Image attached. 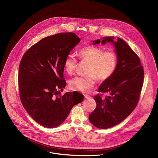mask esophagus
Instances as JSON below:
<instances>
[{"label": "esophagus", "mask_w": 158, "mask_h": 158, "mask_svg": "<svg viewBox=\"0 0 158 158\" xmlns=\"http://www.w3.org/2000/svg\"><path fill=\"white\" fill-rule=\"evenodd\" d=\"M84 96H85V98L86 99H89L90 98V96L89 95H84Z\"/></svg>", "instance_id": "esophagus-1"}]
</instances>
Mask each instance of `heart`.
<instances>
[{"instance_id":"heart-1","label":"heart","mask_w":158,"mask_h":158,"mask_svg":"<svg viewBox=\"0 0 158 158\" xmlns=\"http://www.w3.org/2000/svg\"><path fill=\"white\" fill-rule=\"evenodd\" d=\"M78 55L82 61L89 63L87 68L88 75L77 77L71 80L69 86L72 90L89 92L94 87L96 79L105 81L110 78L117 66V56L112 51L103 52V50L95 46H87L78 52ZM77 60L73 55H69L65 59L64 69L71 74L75 70Z\"/></svg>"}]
</instances>
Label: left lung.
Listing matches in <instances>:
<instances>
[{
    "mask_svg": "<svg viewBox=\"0 0 158 158\" xmlns=\"http://www.w3.org/2000/svg\"><path fill=\"white\" fill-rule=\"evenodd\" d=\"M107 36L93 41V44L110 43L115 47L117 66L113 75L105 80L94 96L97 106L90 114V123L100 129L111 128L124 120L135 109L143 83L144 71L138 56L123 40Z\"/></svg>",
    "mask_w": 158,
    "mask_h": 158,
    "instance_id": "1",
    "label": "left lung"
}]
</instances>
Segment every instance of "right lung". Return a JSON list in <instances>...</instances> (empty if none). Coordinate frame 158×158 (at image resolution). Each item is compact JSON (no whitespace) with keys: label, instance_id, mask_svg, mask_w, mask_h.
<instances>
[{"label":"right lung","instance_id":"obj_1","mask_svg":"<svg viewBox=\"0 0 158 158\" xmlns=\"http://www.w3.org/2000/svg\"><path fill=\"white\" fill-rule=\"evenodd\" d=\"M80 42L74 33H60L42 39L22 58L18 74L21 100L30 117L44 127L61 125L72 107L84 99L76 91L57 96L66 85L65 59Z\"/></svg>","mask_w":158,"mask_h":158}]
</instances>
